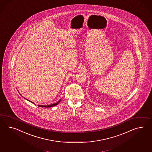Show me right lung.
<instances>
[{"instance_id":"right-lung-1","label":"right lung","mask_w":152,"mask_h":152,"mask_svg":"<svg viewBox=\"0 0 152 152\" xmlns=\"http://www.w3.org/2000/svg\"><path fill=\"white\" fill-rule=\"evenodd\" d=\"M26 99V98H25ZM28 101H30V100H28ZM61 101V99L59 100V101H58V102H56V103L53 104H50V105H38V107H54V106H56V105H57ZM30 102H31V103H32L33 104H34L33 102H32L31 101H30Z\"/></svg>"}]
</instances>
